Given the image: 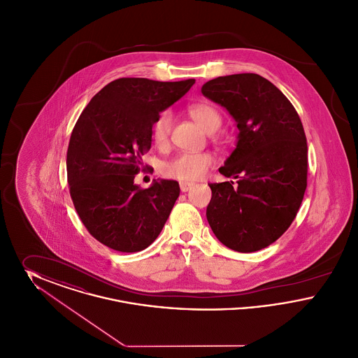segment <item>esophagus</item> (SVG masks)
Masks as SVG:
<instances>
[{
	"instance_id": "1",
	"label": "esophagus",
	"mask_w": 358,
	"mask_h": 358,
	"mask_svg": "<svg viewBox=\"0 0 358 358\" xmlns=\"http://www.w3.org/2000/svg\"><path fill=\"white\" fill-rule=\"evenodd\" d=\"M193 187H194L193 182H180V187H181L182 192H187L189 189H192Z\"/></svg>"
}]
</instances>
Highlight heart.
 <instances>
[{
  "label": "heart",
  "instance_id": "obj_1",
  "mask_svg": "<svg viewBox=\"0 0 358 358\" xmlns=\"http://www.w3.org/2000/svg\"><path fill=\"white\" fill-rule=\"evenodd\" d=\"M189 115L203 127L206 133H215L222 127V117L220 111L210 103H196L189 106ZM171 131V111H162L157 120H154L152 127V136L157 148H166L169 143ZM215 165V155L209 152L201 153L177 154L171 161H168L162 173L180 181H194L203 178L206 171Z\"/></svg>",
  "mask_w": 358,
  "mask_h": 358
}]
</instances>
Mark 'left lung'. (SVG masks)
Wrapping results in <instances>:
<instances>
[{"instance_id":"8db88e82","label":"left lung","mask_w":358,"mask_h":358,"mask_svg":"<svg viewBox=\"0 0 358 358\" xmlns=\"http://www.w3.org/2000/svg\"><path fill=\"white\" fill-rule=\"evenodd\" d=\"M203 95L236 120V149L219 171L234 181L209 184L206 219L228 248L255 252L294 222L307 187V142L301 118L283 92L257 73L219 76Z\"/></svg>"}]
</instances>
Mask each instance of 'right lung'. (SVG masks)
<instances>
[{
    "label": "right lung",
    "mask_w": 358,
    "mask_h": 358,
    "mask_svg": "<svg viewBox=\"0 0 358 358\" xmlns=\"http://www.w3.org/2000/svg\"><path fill=\"white\" fill-rule=\"evenodd\" d=\"M194 79L120 78L90 101L67 150L69 193L87 231L111 250L138 252L158 238L180 196L173 180L134 182L152 148L154 120L182 98Z\"/></svg>",
    "instance_id": "obj_1"
}]
</instances>
